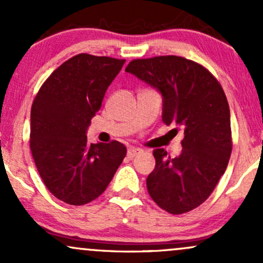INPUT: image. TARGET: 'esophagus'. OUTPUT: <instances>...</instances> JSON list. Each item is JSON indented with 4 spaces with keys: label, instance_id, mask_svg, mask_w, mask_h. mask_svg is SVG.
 <instances>
[{
    "label": "esophagus",
    "instance_id": "1",
    "mask_svg": "<svg viewBox=\"0 0 263 263\" xmlns=\"http://www.w3.org/2000/svg\"><path fill=\"white\" fill-rule=\"evenodd\" d=\"M142 153V149L141 148H136V147H131V148H128L127 151V157L128 158H134L137 155H140Z\"/></svg>",
    "mask_w": 263,
    "mask_h": 263
}]
</instances>
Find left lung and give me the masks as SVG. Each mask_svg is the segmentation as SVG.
I'll list each match as a JSON object with an SVG mask.
<instances>
[{
	"instance_id": "8db88e82",
	"label": "left lung",
	"mask_w": 263,
	"mask_h": 263,
	"mask_svg": "<svg viewBox=\"0 0 263 263\" xmlns=\"http://www.w3.org/2000/svg\"><path fill=\"white\" fill-rule=\"evenodd\" d=\"M162 93V120L182 128V153L153 151L156 167L147 177L155 203L179 215L203 204L231 156L230 108L216 78L203 65L177 55L135 59L125 69Z\"/></svg>"
}]
</instances>
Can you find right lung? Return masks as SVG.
<instances>
[{
	"instance_id": "right-lung-1",
	"label": "right lung",
	"mask_w": 263,
	"mask_h": 263,
	"mask_svg": "<svg viewBox=\"0 0 263 263\" xmlns=\"http://www.w3.org/2000/svg\"><path fill=\"white\" fill-rule=\"evenodd\" d=\"M125 59L81 53L44 81L32 104L31 152L48 190L70 205L100 197L125 158L117 141L89 143L91 119Z\"/></svg>"
}]
</instances>
